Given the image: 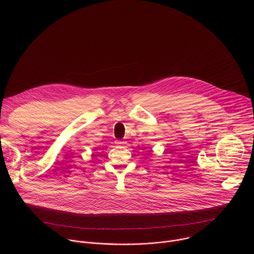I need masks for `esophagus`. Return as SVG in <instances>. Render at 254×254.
<instances>
[{
  "label": "esophagus",
  "instance_id": "1",
  "mask_svg": "<svg viewBox=\"0 0 254 254\" xmlns=\"http://www.w3.org/2000/svg\"><path fill=\"white\" fill-rule=\"evenodd\" d=\"M116 143L118 144V146H120V147H124L125 144H126V141H124V140H118Z\"/></svg>",
  "mask_w": 254,
  "mask_h": 254
}]
</instances>
